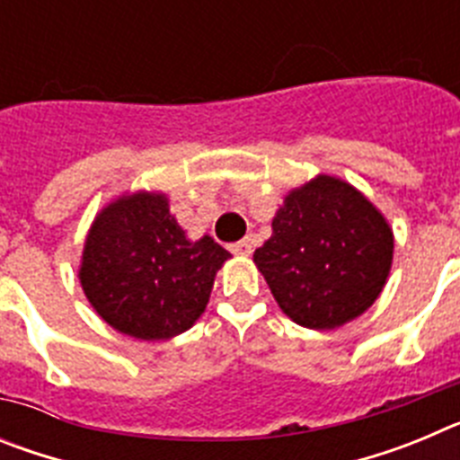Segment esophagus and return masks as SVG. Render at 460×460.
<instances>
[{"label":"esophagus","mask_w":460,"mask_h":460,"mask_svg":"<svg viewBox=\"0 0 460 460\" xmlns=\"http://www.w3.org/2000/svg\"><path fill=\"white\" fill-rule=\"evenodd\" d=\"M230 251H233L234 255H251V251H253V243H251V239H242V242L230 243Z\"/></svg>","instance_id":"34e87169"}]
</instances>
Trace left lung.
<instances>
[{
	"mask_svg": "<svg viewBox=\"0 0 460 460\" xmlns=\"http://www.w3.org/2000/svg\"><path fill=\"white\" fill-rule=\"evenodd\" d=\"M253 253L288 318L336 329L367 311L385 288L394 234L385 217L350 184L320 174L295 189Z\"/></svg>",
	"mask_w": 460,
	"mask_h": 460,
	"instance_id": "left-lung-1",
	"label": "left lung"
}]
</instances>
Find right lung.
Listing matches in <instances>:
<instances>
[{
  "instance_id": "obj_1",
  "label": "right lung",
  "mask_w": 460,
  "mask_h": 460,
  "mask_svg": "<svg viewBox=\"0 0 460 460\" xmlns=\"http://www.w3.org/2000/svg\"><path fill=\"white\" fill-rule=\"evenodd\" d=\"M227 258L207 234L186 239L165 195L136 193L96 217L84 242L80 283L110 327L133 339L164 341L200 318Z\"/></svg>"
}]
</instances>
